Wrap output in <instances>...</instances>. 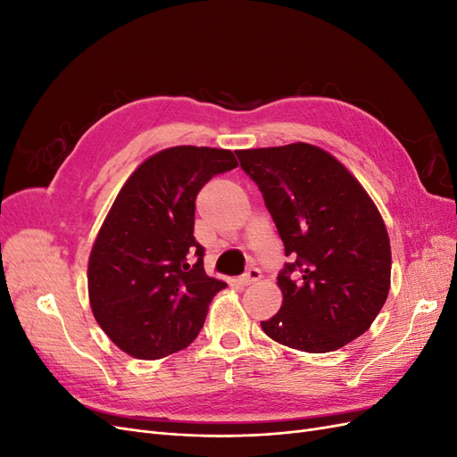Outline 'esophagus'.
I'll return each instance as SVG.
<instances>
[{"label": "esophagus", "mask_w": 457, "mask_h": 457, "mask_svg": "<svg viewBox=\"0 0 457 457\" xmlns=\"http://www.w3.org/2000/svg\"><path fill=\"white\" fill-rule=\"evenodd\" d=\"M261 270L259 269H255V267H252V269H247V272L245 274H242L240 278H238V284L240 286H252V284H255V282H259L261 280Z\"/></svg>", "instance_id": "1"}]
</instances>
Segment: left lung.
Listing matches in <instances>:
<instances>
[{"instance_id": "1", "label": "left lung", "mask_w": 457, "mask_h": 457, "mask_svg": "<svg viewBox=\"0 0 457 457\" xmlns=\"http://www.w3.org/2000/svg\"><path fill=\"white\" fill-rule=\"evenodd\" d=\"M292 257L280 311L262 320L286 347L329 353L376 320L391 286V244L362 185L326 150L294 143L237 150Z\"/></svg>"}]
</instances>
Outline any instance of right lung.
Listing matches in <instances>:
<instances>
[{
    "label": "right lung",
    "mask_w": 457,
    "mask_h": 457,
    "mask_svg": "<svg viewBox=\"0 0 457 457\" xmlns=\"http://www.w3.org/2000/svg\"><path fill=\"white\" fill-rule=\"evenodd\" d=\"M238 165L230 150L173 146L143 162L120 190L87 269L95 320L118 347L156 361L196 339L225 282L204 270L196 196Z\"/></svg>",
    "instance_id": "right-lung-1"
}]
</instances>
